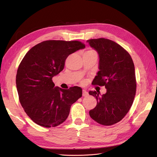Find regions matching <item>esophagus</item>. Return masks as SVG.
Wrapping results in <instances>:
<instances>
[{
  "mask_svg": "<svg viewBox=\"0 0 157 157\" xmlns=\"http://www.w3.org/2000/svg\"><path fill=\"white\" fill-rule=\"evenodd\" d=\"M88 92L86 90H83V93H82V96H88Z\"/></svg>",
  "mask_w": 157,
  "mask_h": 157,
  "instance_id": "1",
  "label": "esophagus"
}]
</instances>
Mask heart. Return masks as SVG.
I'll return each instance as SVG.
<instances>
[{
    "label": "heart",
    "instance_id": "b5f03b06",
    "mask_svg": "<svg viewBox=\"0 0 157 157\" xmlns=\"http://www.w3.org/2000/svg\"><path fill=\"white\" fill-rule=\"evenodd\" d=\"M86 52H94V51H92V50H90V51H86Z\"/></svg>",
    "mask_w": 157,
    "mask_h": 157
}]
</instances>
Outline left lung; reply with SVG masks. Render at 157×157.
<instances>
[{"label": "left lung", "mask_w": 157, "mask_h": 157, "mask_svg": "<svg viewBox=\"0 0 157 157\" xmlns=\"http://www.w3.org/2000/svg\"><path fill=\"white\" fill-rule=\"evenodd\" d=\"M99 55V71L92 84L105 86L106 94L96 91L90 95L97 105L89 112L95 121L103 125L119 122L129 111L136 92L134 64L129 52L117 43L106 38L87 40Z\"/></svg>", "instance_id": "8db88e82"}]
</instances>
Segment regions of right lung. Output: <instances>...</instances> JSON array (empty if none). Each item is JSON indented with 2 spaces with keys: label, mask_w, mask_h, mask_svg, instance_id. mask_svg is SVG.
I'll use <instances>...</instances> for the list:
<instances>
[{
  "label": "right lung",
  "mask_w": 157,
  "mask_h": 157,
  "mask_svg": "<svg viewBox=\"0 0 157 157\" xmlns=\"http://www.w3.org/2000/svg\"><path fill=\"white\" fill-rule=\"evenodd\" d=\"M85 48L78 40H46L26 53L16 75L19 102L33 121L45 128L64 122L71 106L82 97V90L55 87L52 78L63 71L67 56Z\"/></svg>",
  "instance_id": "right-lung-1"
}]
</instances>
